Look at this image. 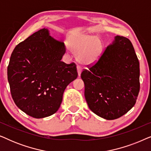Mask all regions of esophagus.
I'll list each match as a JSON object with an SVG mask.
<instances>
[{"label": "esophagus", "instance_id": "esophagus-1", "mask_svg": "<svg viewBox=\"0 0 151 151\" xmlns=\"http://www.w3.org/2000/svg\"><path fill=\"white\" fill-rule=\"evenodd\" d=\"M77 70H78V76H80V75H81V72H82V67H80V66L78 65V66H77Z\"/></svg>", "mask_w": 151, "mask_h": 151}]
</instances>
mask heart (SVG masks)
Segmentation results:
<instances>
[{"label":"heart","instance_id":"heart-1","mask_svg":"<svg viewBox=\"0 0 151 151\" xmlns=\"http://www.w3.org/2000/svg\"><path fill=\"white\" fill-rule=\"evenodd\" d=\"M68 46L77 60L84 65L93 64L100 59L103 45L97 36L88 34H77L68 39Z\"/></svg>","mask_w":151,"mask_h":151}]
</instances>
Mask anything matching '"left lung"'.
<instances>
[{
    "label": "left lung",
    "instance_id": "8db88e82",
    "mask_svg": "<svg viewBox=\"0 0 151 151\" xmlns=\"http://www.w3.org/2000/svg\"><path fill=\"white\" fill-rule=\"evenodd\" d=\"M84 96L89 109L106 119L133 108L139 91V63L129 39L117 36L93 65L84 69Z\"/></svg>",
    "mask_w": 151,
    "mask_h": 151
}]
</instances>
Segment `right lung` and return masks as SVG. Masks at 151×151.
I'll return each instance as SVG.
<instances>
[{"label": "right lung", "mask_w": 151, "mask_h": 151, "mask_svg": "<svg viewBox=\"0 0 151 151\" xmlns=\"http://www.w3.org/2000/svg\"><path fill=\"white\" fill-rule=\"evenodd\" d=\"M65 51L45 28L14 48L7 79L14 102L26 114L43 118L58 110L66 87L78 78L76 64L61 61Z\"/></svg>", "instance_id": "add662e5"}]
</instances>
